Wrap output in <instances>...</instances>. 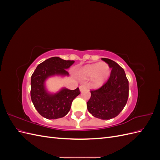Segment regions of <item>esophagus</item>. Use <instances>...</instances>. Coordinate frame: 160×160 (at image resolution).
I'll return each mask as SVG.
<instances>
[{
  "instance_id": "esophagus-1",
  "label": "esophagus",
  "mask_w": 160,
  "mask_h": 160,
  "mask_svg": "<svg viewBox=\"0 0 160 160\" xmlns=\"http://www.w3.org/2000/svg\"><path fill=\"white\" fill-rule=\"evenodd\" d=\"M86 85L85 84H83V85H80V87H79V89H80V90L81 91H84L85 89H86Z\"/></svg>"
}]
</instances>
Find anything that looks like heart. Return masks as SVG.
Masks as SVG:
<instances>
[{
  "mask_svg": "<svg viewBox=\"0 0 160 160\" xmlns=\"http://www.w3.org/2000/svg\"><path fill=\"white\" fill-rule=\"evenodd\" d=\"M82 74L85 77H93L95 83L100 84L109 77L110 67L105 62L88 65L82 70Z\"/></svg>",
  "mask_w": 160,
  "mask_h": 160,
  "instance_id": "heart-1",
  "label": "heart"
}]
</instances>
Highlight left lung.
<instances>
[{
  "label": "left lung",
  "mask_w": 160,
  "mask_h": 160,
  "mask_svg": "<svg viewBox=\"0 0 160 160\" xmlns=\"http://www.w3.org/2000/svg\"><path fill=\"white\" fill-rule=\"evenodd\" d=\"M101 59L111 68L110 76L99 88L90 91L87 107L94 117L110 119L118 116L127 103L129 81L123 69L117 62L106 58Z\"/></svg>",
  "instance_id": "obj_1"
}]
</instances>
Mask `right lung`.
<instances>
[{"mask_svg": "<svg viewBox=\"0 0 160 160\" xmlns=\"http://www.w3.org/2000/svg\"><path fill=\"white\" fill-rule=\"evenodd\" d=\"M58 57H51L38 65L31 76V98L35 109L41 115L48 119L64 117L69 111L72 101L80 94L77 88L75 90L63 89L55 95L47 93L44 82L53 75H68L66 69L74 63Z\"/></svg>", "mask_w": 160, "mask_h": 160, "instance_id": "1", "label": "right lung"}]
</instances>
